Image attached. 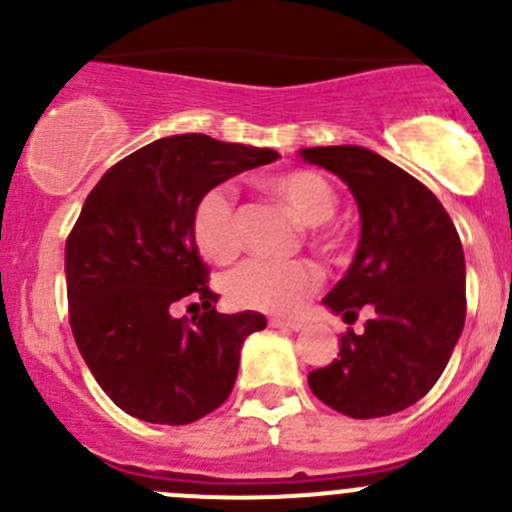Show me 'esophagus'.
<instances>
[{
	"instance_id": "34e87169",
	"label": "esophagus",
	"mask_w": 512,
	"mask_h": 512,
	"mask_svg": "<svg viewBox=\"0 0 512 512\" xmlns=\"http://www.w3.org/2000/svg\"><path fill=\"white\" fill-rule=\"evenodd\" d=\"M270 327L275 329H287V332H299L304 329V324L299 319H280V317H272L270 319Z\"/></svg>"
}]
</instances>
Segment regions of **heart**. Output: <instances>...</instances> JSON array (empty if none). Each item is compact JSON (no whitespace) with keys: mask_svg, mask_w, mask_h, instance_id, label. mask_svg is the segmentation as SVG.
<instances>
[{"mask_svg":"<svg viewBox=\"0 0 512 512\" xmlns=\"http://www.w3.org/2000/svg\"><path fill=\"white\" fill-rule=\"evenodd\" d=\"M265 190L287 205L302 225L319 227L337 213V193L324 175L297 168L262 180ZM193 242L205 260L227 265L240 250L235 200L223 185L205 190L190 215ZM319 285V270L312 262L250 260L227 277L225 289L232 304L257 312H294Z\"/></svg>","mask_w":512,"mask_h":512,"instance_id":"obj_1","label":"heart"}]
</instances>
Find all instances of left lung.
Returning <instances> with one entry per match:
<instances>
[{
	"instance_id": "8db88e82",
	"label": "left lung",
	"mask_w": 512,
	"mask_h": 512,
	"mask_svg": "<svg viewBox=\"0 0 512 512\" xmlns=\"http://www.w3.org/2000/svg\"><path fill=\"white\" fill-rule=\"evenodd\" d=\"M299 158L347 183L361 218L356 255L324 307L354 322L332 364L309 371L312 394L352 418L391 416L431 391L466 322V260L436 195L414 175L361 146L302 148Z\"/></svg>"
}]
</instances>
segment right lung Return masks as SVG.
Returning a JSON list of instances; mask_svg holds the SVG:
<instances>
[{
	"mask_svg": "<svg viewBox=\"0 0 512 512\" xmlns=\"http://www.w3.org/2000/svg\"><path fill=\"white\" fill-rule=\"evenodd\" d=\"M280 158L272 148L180 133L106 170L66 240L71 332L108 399L148 423L183 426L230 396L240 352L267 327L257 312H215L190 232L205 190ZM180 298L206 312L185 325Z\"/></svg>",
	"mask_w": 512,
	"mask_h": 512,
	"instance_id": "right-lung-1",
	"label": "right lung"
}]
</instances>
